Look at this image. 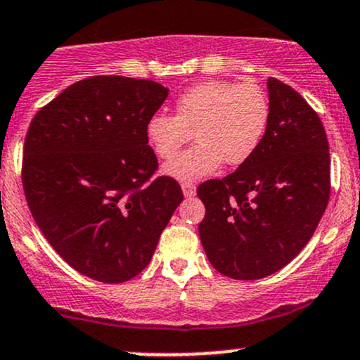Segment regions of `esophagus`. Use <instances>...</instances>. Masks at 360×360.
I'll use <instances>...</instances> for the list:
<instances>
[{
  "label": "esophagus",
  "mask_w": 360,
  "mask_h": 360,
  "mask_svg": "<svg viewBox=\"0 0 360 360\" xmlns=\"http://www.w3.org/2000/svg\"><path fill=\"white\" fill-rule=\"evenodd\" d=\"M181 188H183V193L186 198H191L196 194V186H194V183H191V181H183V183H181Z\"/></svg>",
  "instance_id": "1"
}]
</instances>
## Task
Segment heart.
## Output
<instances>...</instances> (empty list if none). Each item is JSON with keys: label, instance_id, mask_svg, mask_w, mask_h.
I'll return each instance as SVG.
<instances>
[{"label": "heart", "instance_id": "obj_1", "mask_svg": "<svg viewBox=\"0 0 360 360\" xmlns=\"http://www.w3.org/2000/svg\"><path fill=\"white\" fill-rule=\"evenodd\" d=\"M269 118V98L259 84L206 81L177 98L174 115H152L146 137L157 157L171 159L194 131L198 143L164 167L174 179L193 181L213 174L221 162L238 167L250 160Z\"/></svg>", "mask_w": 360, "mask_h": 360}]
</instances>
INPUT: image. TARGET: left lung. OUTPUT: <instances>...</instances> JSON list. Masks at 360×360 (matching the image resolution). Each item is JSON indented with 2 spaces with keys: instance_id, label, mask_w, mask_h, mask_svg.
I'll list each match as a JSON object with an SVG mask.
<instances>
[{
  "instance_id": "1",
  "label": "left lung",
  "mask_w": 360,
  "mask_h": 360,
  "mask_svg": "<svg viewBox=\"0 0 360 360\" xmlns=\"http://www.w3.org/2000/svg\"><path fill=\"white\" fill-rule=\"evenodd\" d=\"M271 118L259 150L223 179L198 186L200 238L212 266L233 279L283 269L315 233L330 200L323 123L291 86L271 77Z\"/></svg>"
}]
</instances>
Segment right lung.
<instances>
[{"label": "right lung", "mask_w": 360, "mask_h": 360, "mask_svg": "<svg viewBox=\"0 0 360 360\" xmlns=\"http://www.w3.org/2000/svg\"><path fill=\"white\" fill-rule=\"evenodd\" d=\"M169 91L148 79L91 76L32 118L22 183L40 232L72 269L123 283L150 262L184 194L146 137Z\"/></svg>", "instance_id": "right-lung-1"}]
</instances>
